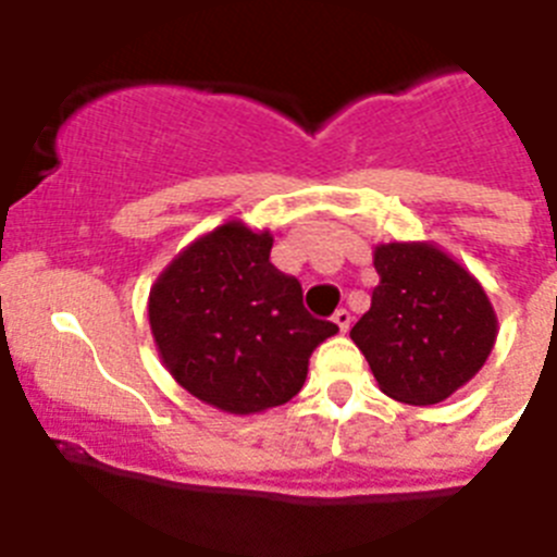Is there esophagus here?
I'll list each match as a JSON object with an SVG mask.
<instances>
[{"mask_svg": "<svg viewBox=\"0 0 557 557\" xmlns=\"http://www.w3.org/2000/svg\"><path fill=\"white\" fill-rule=\"evenodd\" d=\"M332 321L337 323L339 332H348V329H351V312H348V309H337Z\"/></svg>", "mask_w": 557, "mask_h": 557, "instance_id": "esophagus-1", "label": "esophagus"}]
</instances>
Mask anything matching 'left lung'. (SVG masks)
I'll return each mask as SVG.
<instances>
[{
	"mask_svg": "<svg viewBox=\"0 0 557 557\" xmlns=\"http://www.w3.org/2000/svg\"><path fill=\"white\" fill-rule=\"evenodd\" d=\"M379 284L351 339L385 396L437 405L480 373L496 343V312L469 270L435 243L373 248Z\"/></svg>",
	"mask_w": 557,
	"mask_h": 557,
	"instance_id": "8db88e82",
	"label": "left lung"
}]
</instances>
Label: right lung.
<instances>
[{"label": "right lung", "mask_w": 557, "mask_h": 557, "mask_svg": "<svg viewBox=\"0 0 557 557\" xmlns=\"http://www.w3.org/2000/svg\"><path fill=\"white\" fill-rule=\"evenodd\" d=\"M273 234L228 220L186 245L147 298L172 379L203 405L253 416L287 405L337 326L304 309L298 278L270 264Z\"/></svg>", "instance_id": "add662e5"}]
</instances>
